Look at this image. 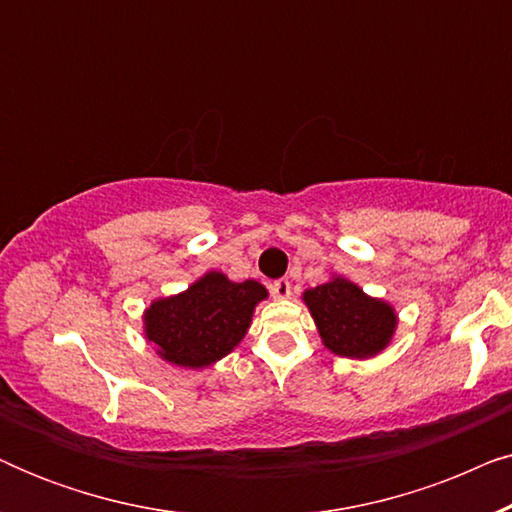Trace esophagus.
<instances>
[{
  "instance_id": "1",
  "label": "esophagus",
  "mask_w": 512,
  "mask_h": 512,
  "mask_svg": "<svg viewBox=\"0 0 512 512\" xmlns=\"http://www.w3.org/2000/svg\"><path fill=\"white\" fill-rule=\"evenodd\" d=\"M270 291H272V296H275V298H289L291 296V282H289V279H277V282H272Z\"/></svg>"
}]
</instances>
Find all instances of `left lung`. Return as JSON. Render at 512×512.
Listing matches in <instances>:
<instances>
[{
  "mask_svg": "<svg viewBox=\"0 0 512 512\" xmlns=\"http://www.w3.org/2000/svg\"><path fill=\"white\" fill-rule=\"evenodd\" d=\"M303 300L324 345L338 356L368 359L380 354L396 331L394 307L366 296L342 277L307 289Z\"/></svg>",
  "mask_w": 512,
  "mask_h": 512,
  "instance_id": "left-lung-1",
  "label": "left lung"
}]
</instances>
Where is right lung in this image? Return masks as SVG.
Returning <instances> with one entry per match:
<instances>
[{
  "label": "right lung",
  "mask_w": 512,
  "mask_h": 512,
  "mask_svg": "<svg viewBox=\"0 0 512 512\" xmlns=\"http://www.w3.org/2000/svg\"><path fill=\"white\" fill-rule=\"evenodd\" d=\"M268 296L263 284L230 282L207 272L179 296L160 298L144 314V331L165 361L184 368L212 366L244 338L256 303Z\"/></svg>",
  "instance_id": "add662e5"
}]
</instances>
